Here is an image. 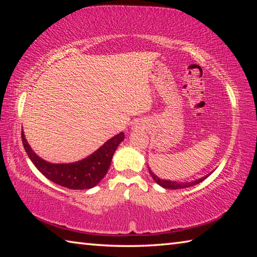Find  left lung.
Wrapping results in <instances>:
<instances>
[{
	"label": "left lung",
	"instance_id": "left-lung-1",
	"mask_svg": "<svg viewBox=\"0 0 257 257\" xmlns=\"http://www.w3.org/2000/svg\"><path fill=\"white\" fill-rule=\"evenodd\" d=\"M149 171L151 173L152 178H153L154 181L156 182V184L162 186L163 188L165 189H181V188H187V187H191L194 185H197L199 184V182H202L204 179H206L207 176L201 178V179H198L196 181H191V182H177V181H170V180H163V179H160L159 177H156L153 172H152L150 169Z\"/></svg>",
	"mask_w": 257,
	"mask_h": 257
}]
</instances>
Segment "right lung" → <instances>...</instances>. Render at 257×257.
I'll return each instance as SVG.
<instances>
[{
    "mask_svg": "<svg viewBox=\"0 0 257 257\" xmlns=\"http://www.w3.org/2000/svg\"><path fill=\"white\" fill-rule=\"evenodd\" d=\"M124 134L120 133L94 152L92 155L75 163L54 164L46 162L36 155L30 149L26 141L24 132H21V139L25 151L27 152L29 159L35 164L42 175L47 179L55 182L56 185L66 187L69 189H89L96 186L101 181L110 168L112 156L116 147L123 141Z\"/></svg>",
    "mask_w": 257,
    "mask_h": 257,
    "instance_id": "right-lung-1",
    "label": "right lung"
}]
</instances>
